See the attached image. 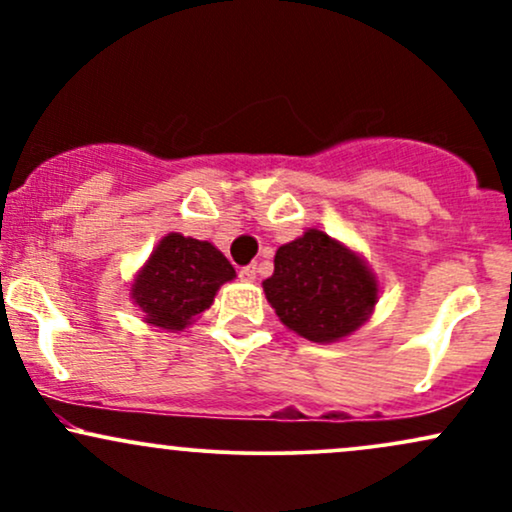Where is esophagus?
<instances>
[{"mask_svg": "<svg viewBox=\"0 0 512 512\" xmlns=\"http://www.w3.org/2000/svg\"><path fill=\"white\" fill-rule=\"evenodd\" d=\"M240 279H243V281H255L257 279V264H248V267L240 269Z\"/></svg>", "mask_w": 512, "mask_h": 512, "instance_id": "34e87169", "label": "esophagus"}]
</instances>
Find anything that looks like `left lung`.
Masks as SVG:
<instances>
[{"instance_id":"8db88e82","label":"left lung","mask_w":512,"mask_h":512,"mask_svg":"<svg viewBox=\"0 0 512 512\" xmlns=\"http://www.w3.org/2000/svg\"><path fill=\"white\" fill-rule=\"evenodd\" d=\"M262 289L286 330L317 344L342 342L361 330L380 298L366 257L320 228L276 250L274 274Z\"/></svg>"}]
</instances>
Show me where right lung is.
<instances>
[{
    "label": "right lung",
    "mask_w": 512,
    "mask_h": 512,
    "mask_svg": "<svg viewBox=\"0 0 512 512\" xmlns=\"http://www.w3.org/2000/svg\"><path fill=\"white\" fill-rule=\"evenodd\" d=\"M236 279V269L209 240L168 233L158 240L129 284V298L144 322L182 332L211 308L216 291Z\"/></svg>",
    "instance_id": "1"
}]
</instances>
